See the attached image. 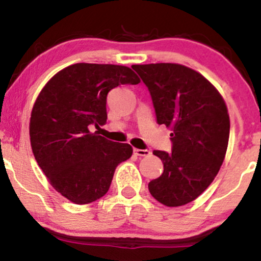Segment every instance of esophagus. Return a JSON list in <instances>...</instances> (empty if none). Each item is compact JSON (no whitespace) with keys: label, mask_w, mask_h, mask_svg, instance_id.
Wrapping results in <instances>:
<instances>
[{"label":"esophagus","mask_w":261,"mask_h":261,"mask_svg":"<svg viewBox=\"0 0 261 261\" xmlns=\"http://www.w3.org/2000/svg\"><path fill=\"white\" fill-rule=\"evenodd\" d=\"M134 154L139 155V157H147V155L151 154V152L148 149H139V148H134Z\"/></svg>","instance_id":"esophagus-1"}]
</instances>
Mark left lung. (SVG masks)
<instances>
[{"instance_id": "1", "label": "left lung", "mask_w": 261, "mask_h": 261, "mask_svg": "<svg viewBox=\"0 0 261 261\" xmlns=\"http://www.w3.org/2000/svg\"><path fill=\"white\" fill-rule=\"evenodd\" d=\"M148 88L157 122L172 127V152L153 151L163 162L160 178L148 182L157 201L169 207L195 200L222 166L229 116L220 93L202 74L178 64L133 65Z\"/></svg>"}]
</instances>
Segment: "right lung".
<instances>
[{
	"label": "right lung",
	"instance_id": "right-lung-1",
	"mask_svg": "<svg viewBox=\"0 0 261 261\" xmlns=\"http://www.w3.org/2000/svg\"><path fill=\"white\" fill-rule=\"evenodd\" d=\"M137 83L126 66L74 64L56 73L38 95L29 126L33 153L50 184L70 201L85 205L106 195L116 167L133 154L128 143L91 128L106 125L108 93Z\"/></svg>",
	"mask_w": 261,
	"mask_h": 261
}]
</instances>
